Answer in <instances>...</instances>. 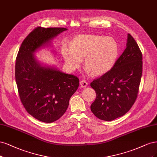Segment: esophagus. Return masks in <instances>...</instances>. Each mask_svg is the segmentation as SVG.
<instances>
[{
	"label": "esophagus",
	"instance_id": "esophagus-1",
	"mask_svg": "<svg viewBox=\"0 0 157 157\" xmlns=\"http://www.w3.org/2000/svg\"><path fill=\"white\" fill-rule=\"evenodd\" d=\"M79 83H80V87L82 88H85L86 87H87V85H88L87 82H86L85 80H82Z\"/></svg>",
	"mask_w": 157,
	"mask_h": 157
}]
</instances>
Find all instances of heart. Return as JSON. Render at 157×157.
<instances>
[{"label":"heart","instance_id":"obj_1","mask_svg":"<svg viewBox=\"0 0 157 157\" xmlns=\"http://www.w3.org/2000/svg\"><path fill=\"white\" fill-rule=\"evenodd\" d=\"M117 42L111 37L85 34L75 38L70 48H64L62 54L67 67L71 70L79 67L82 58L87 71L103 74L113 67L118 55Z\"/></svg>","mask_w":157,"mask_h":157}]
</instances>
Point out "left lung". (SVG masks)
Here are the masks:
<instances>
[{
    "instance_id": "1",
    "label": "left lung",
    "mask_w": 157,
    "mask_h": 157,
    "mask_svg": "<svg viewBox=\"0 0 157 157\" xmlns=\"http://www.w3.org/2000/svg\"><path fill=\"white\" fill-rule=\"evenodd\" d=\"M142 64L138 45L128 34L126 48L112 68L90 83L97 94L90 105L96 117L110 121L128 112L138 97Z\"/></svg>"
}]
</instances>
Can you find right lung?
Here are the masks:
<instances>
[{
    "instance_id": "1",
    "label": "right lung",
    "mask_w": 157,
    "mask_h": 157,
    "mask_svg": "<svg viewBox=\"0 0 157 157\" xmlns=\"http://www.w3.org/2000/svg\"><path fill=\"white\" fill-rule=\"evenodd\" d=\"M67 30L40 27L34 29L23 40L16 60L20 100L30 115L44 123H53L62 117L79 85L75 75L42 64L34 56L41 48L51 46L52 40Z\"/></svg>"
}]
</instances>
